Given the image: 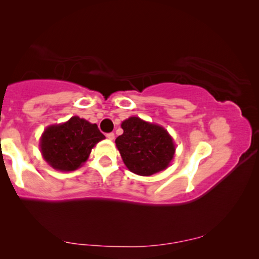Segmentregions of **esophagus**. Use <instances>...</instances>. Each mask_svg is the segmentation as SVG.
<instances>
[{
	"instance_id": "obj_1",
	"label": "esophagus",
	"mask_w": 259,
	"mask_h": 259,
	"mask_svg": "<svg viewBox=\"0 0 259 259\" xmlns=\"http://www.w3.org/2000/svg\"><path fill=\"white\" fill-rule=\"evenodd\" d=\"M106 137L109 139V140H113L114 138H115V135H114L113 133H109L106 135Z\"/></svg>"
}]
</instances>
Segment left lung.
Masks as SVG:
<instances>
[{
	"mask_svg": "<svg viewBox=\"0 0 259 259\" xmlns=\"http://www.w3.org/2000/svg\"><path fill=\"white\" fill-rule=\"evenodd\" d=\"M121 126L123 134L115 139V144L131 172L151 176L169 165L175 154V145L163 126L136 116L124 120Z\"/></svg>",
	"mask_w": 259,
	"mask_h": 259,
	"instance_id": "obj_1",
	"label": "left lung"
}]
</instances>
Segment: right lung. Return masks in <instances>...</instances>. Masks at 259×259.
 <instances>
[{
    "label": "right lung",
    "mask_w": 259,
    "mask_h": 259,
    "mask_svg": "<svg viewBox=\"0 0 259 259\" xmlns=\"http://www.w3.org/2000/svg\"><path fill=\"white\" fill-rule=\"evenodd\" d=\"M104 138L97 124L73 116L65 123L48 126L41 137V153L54 169L73 171L84 163L93 147Z\"/></svg>",
    "instance_id": "add662e5"
}]
</instances>
